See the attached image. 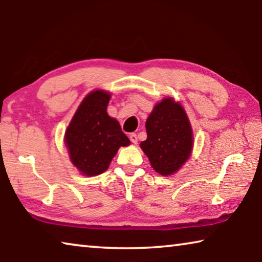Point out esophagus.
<instances>
[{"instance_id":"esophagus-1","label":"esophagus","mask_w":262,"mask_h":262,"mask_svg":"<svg viewBox=\"0 0 262 262\" xmlns=\"http://www.w3.org/2000/svg\"><path fill=\"white\" fill-rule=\"evenodd\" d=\"M129 139L132 141V143H134V144L137 143V135L135 134V133H132V134H129Z\"/></svg>"}]
</instances>
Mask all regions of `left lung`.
Masks as SVG:
<instances>
[{
	"label": "left lung",
	"mask_w": 262,
	"mask_h": 262,
	"mask_svg": "<svg viewBox=\"0 0 262 262\" xmlns=\"http://www.w3.org/2000/svg\"><path fill=\"white\" fill-rule=\"evenodd\" d=\"M145 128L148 137L140 145L154 170L162 176L174 173L193 147L192 128L183 106L171 98L163 99L150 113Z\"/></svg>",
	"instance_id": "obj_1"
}]
</instances>
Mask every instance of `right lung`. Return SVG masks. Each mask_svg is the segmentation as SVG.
Returning <instances> with one entry per match:
<instances>
[{
    "label": "right lung",
    "instance_id": "right-lung-1",
    "mask_svg": "<svg viewBox=\"0 0 262 262\" xmlns=\"http://www.w3.org/2000/svg\"><path fill=\"white\" fill-rule=\"evenodd\" d=\"M110 98L103 90L90 92L66 132L70 159L85 176L103 173L119 148L130 143L119 122L106 112Z\"/></svg>",
    "mask_w": 262,
    "mask_h": 262
}]
</instances>
